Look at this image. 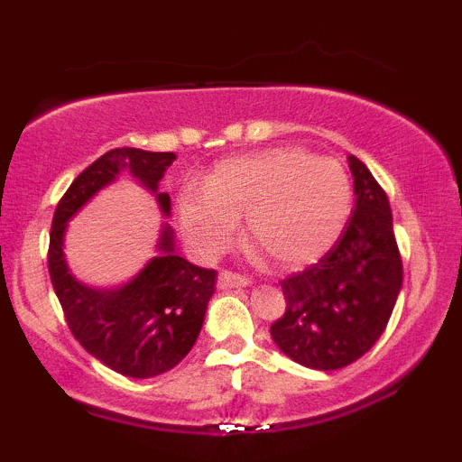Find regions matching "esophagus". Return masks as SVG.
I'll return each mask as SVG.
<instances>
[{
    "label": "esophagus",
    "mask_w": 462,
    "mask_h": 462,
    "mask_svg": "<svg viewBox=\"0 0 462 462\" xmlns=\"http://www.w3.org/2000/svg\"><path fill=\"white\" fill-rule=\"evenodd\" d=\"M252 280L245 278V275L241 273H232V272H221L219 278H217V286L224 291H230V289H241V286H247Z\"/></svg>",
    "instance_id": "34e87169"
}]
</instances>
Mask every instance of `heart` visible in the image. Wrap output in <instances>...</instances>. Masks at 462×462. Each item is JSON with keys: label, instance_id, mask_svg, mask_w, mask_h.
Here are the masks:
<instances>
[{"label": "heart", "instance_id": "b5f03b06", "mask_svg": "<svg viewBox=\"0 0 462 462\" xmlns=\"http://www.w3.org/2000/svg\"><path fill=\"white\" fill-rule=\"evenodd\" d=\"M349 210L346 169L300 147L227 158L210 171L206 187L189 184L178 193L180 227L199 256L224 252L245 215L247 241L280 269L319 261L341 236Z\"/></svg>", "mask_w": 462, "mask_h": 462}]
</instances>
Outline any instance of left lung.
Here are the masks:
<instances>
[{
  "instance_id": "left-lung-1",
  "label": "left lung",
  "mask_w": 462,
  "mask_h": 462,
  "mask_svg": "<svg viewBox=\"0 0 462 462\" xmlns=\"http://www.w3.org/2000/svg\"><path fill=\"white\" fill-rule=\"evenodd\" d=\"M354 213L319 263L282 280L286 310L272 338L304 367L332 371L367 354L391 319L402 289V256L389 198L356 156Z\"/></svg>"
}]
</instances>
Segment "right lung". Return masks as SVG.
I'll return each mask as SVG.
<instances>
[{"instance_id": "1", "label": "right lung", "mask_w": 462, "mask_h": 462, "mask_svg": "<svg viewBox=\"0 0 462 462\" xmlns=\"http://www.w3.org/2000/svg\"><path fill=\"white\" fill-rule=\"evenodd\" d=\"M176 161L173 152L116 147L88 164L58 201L50 232L51 284L65 310L69 330L91 356L128 378H153L173 369L198 341L208 300L215 293V269H201L176 254L171 226L164 224L158 254L130 282L116 289H93L69 272L65 232L73 215L121 171H130L158 208L171 215V199L158 193L164 171Z\"/></svg>"}]
</instances>
